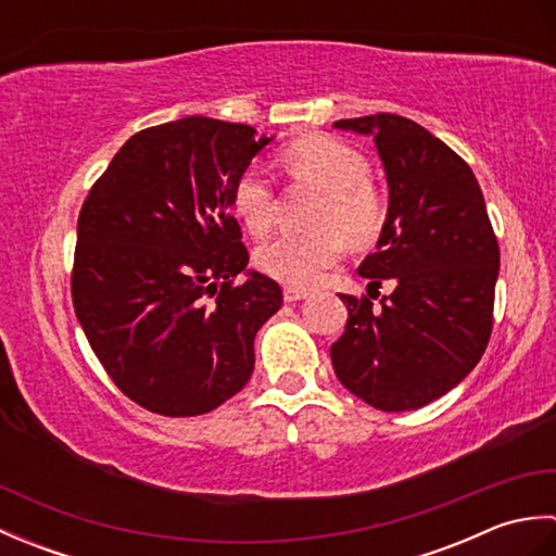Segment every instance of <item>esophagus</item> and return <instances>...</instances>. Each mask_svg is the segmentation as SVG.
Wrapping results in <instances>:
<instances>
[{
    "instance_id": "34e87169",
    "label": "esophagus",
    "mask_w": 556,
    "mask_h": 556,
    "mask_svg": "<svg viewBox=\"0 0 556 556\" xmlns=\"http://www.w3.org/2000/svg\"><path fill=\"white\" fill-rule=\"evenodd\" d=\"M308 296V291L301 289V287H285V301L293 303V301H303Z\"/></svg>"
}]
</instances>
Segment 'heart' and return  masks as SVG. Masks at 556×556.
<instances>
[{"label":"heart","mask_w":556,"mask_h":556,"mask_svg":"<svg viewBox=\"0 0 556 556\" xmlns=\"http://www.w3.org/2000/svg\"><path fill=\"white\" fill-rule=\"evenodd\" d=\"M287 164L299 181L323 186L327 200L317 215L323 229L279 233L257 248L255 263L271 279L308 287L344 255L351 241L375 239L384 222V203L368 181L370 164L361 150L329 136H305L287 150ZM233 210L245 229L263 236L277 217V191L269 174L251 164L233 184Z\"/></svg>","instance_id":"obj_1"}]
</instances>
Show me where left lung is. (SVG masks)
Instances as JSON below:
<instances>
[{
  "label": "left lung",
  "instance_id": "1",
  "mask_svg": "<svg viewBox=\"0 0 556 556\" xmlns=\"http://www.w3.org/2000/svg\"><path fill=\"white\" fill-rule=\"evenodd\" d=\"M334 128L372 136L382 160L389 207L377 253L358 275L368 289L394 287L382 308L339 293L349 320L329 351L334 372L375 408H420L454 389L488 349L500 245L485 198L468 164L406 116H358Z\"/></svg>",
  "mask_w": 556,
  "mask_h": 556
}]
</instances>
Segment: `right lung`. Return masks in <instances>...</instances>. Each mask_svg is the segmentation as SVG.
I'll list each match as a JSON object with an SVG mask.
<instances>
[{
    "mask_svg": "<svg viewBox=\"0 0 556 556\" xmlns=\"http://www.w3.org/2000/svg\"><path fill=\"white\" fill-rule=\"evenodd\" d=\"M269 143L253 126L186 116L128 138L90 188L71 296L102 368L138 406L200 416L251 380L281 289L245 267L231 195Z\"/></svg>",
    "mask_w": 556,
    "mask_h": 556,
    "instance_id": "add662e5",
    "label": "right lung"
}]
</instances>
